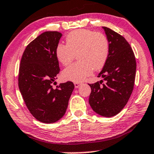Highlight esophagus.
<instances>
[{
	"label": "esophagus",
	"mask_w": 154,
	"mask_h": 154,
	"mask_svg": "<svg viewBox=\"0 0 154 154\" xmlns=\"http://www.w3.org/2000/svg\"><path fill=\"white\" fill-rule=\"evenodd\" d=\"M81 83H74V86H75V88H78L79 87L80 85H81Z\"/></svg>",
	"instance_id": "34e87169"
}]
</instances>
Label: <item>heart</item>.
<instances>
[{
	"label": "heart",
	"instance_id": "heart-1",
	"mask_svg": "<svg viewBox=\"0 0 154 154\" xmlns=\"http://www.w3.org/2000/svg\"><path fill=\"white\" fill-rule=\"evenodd\" d=\"M66 45L60 43L57 46L55 55L58 62L67 66L75 55L79 62L73 64L62 71V76L66 81H83L92 74L93 69L99 71L106 64L109 54V43L102 33L88 29L71 31L66 38Z\"/></svg>",
	"mask_w": 154,
	"mask_h": 154
}]
</instances>
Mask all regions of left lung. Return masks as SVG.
<instances>
[{
    "label": "left lung",
    "mask_w": 154,
    "mask_h": 154,
    "mask_svg": "<svg viewBox=\"0 0 154 154\" xmlns=\"http://www.w3.org/2000/svg\"><path fill=\"white\" fill-rule=\"evenodd\" d=\"M109 43V54L98 76L103 81L89 84L91 93L89 104L94 112L104 117H112L121 111L133 90L136 60L130 44L119 33L102 27Z\"/></svg>",
    "instance_id": "left-lung-1"
}]
</instances>
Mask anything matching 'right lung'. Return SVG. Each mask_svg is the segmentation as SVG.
Listing matches in <instances>:
<instances>
[{
    "mask_svg": "<svg viewBox=\"0 0 154 154\" xmlns=\"http://www.w3.org/2000/svg\"><path fill=\"white\" fill-rule=\"evenodd\" d=\"M62 34L45 31L26 46L19 70V88L27 108L33 117L45 123L58 121L66 113L74 89L72 82L52 83L60 72L55 50Z\"/></svg>",
    "mask_w": 154,
    "mask_h": 154,
    "instance_id": "obj_1",
    "label": "right lung"
}]
</instances>
